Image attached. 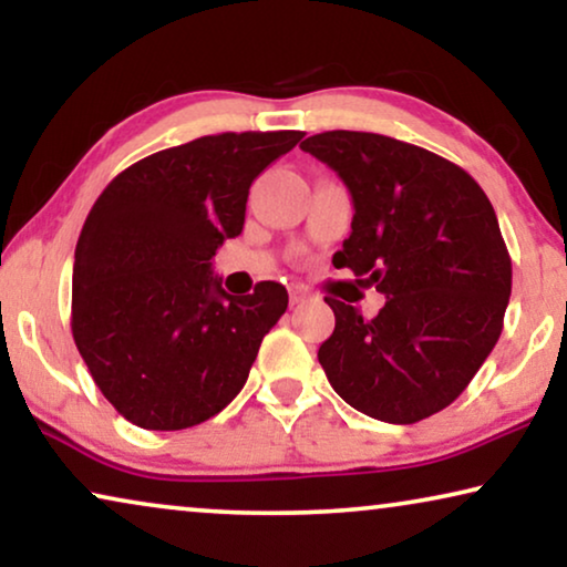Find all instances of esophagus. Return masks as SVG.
Here are the masks:
<instances>
[{
	"instance_id": "1",
	"label": "esophagus",
	"mask_w": 567,
	"mask_h": 567,
	"mask_svg": "<svg viewBox=\"0 0 567 567\" xmlns=\"http://www.w3.org/2000/svg\"><path fill=\"white\" fill-rule=\"evenodd\" d=\"M309 299H312V293L305 291V289H291V293H289V301H291V307H299V305H305V301H309Z\"/></svg>"
}]
</instances>
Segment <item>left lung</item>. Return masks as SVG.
<instances>
[{
    "label": "left lung",
    "mask_w": 567,
    "mask_h": 567,
    "mask_svg": "<svg viewBox=\"0 0 567 567\" xmlns=\"http://www.w3.org/2000/svg\"><path fill=\"white\" fill-rule=\"evenodd\" d=\"M346 183L351 237L336 268L384 293L377 317L324 297L336 330L317 351L359 413L417 423L460 398L491 355L511 297V258L483 188L439 154L367 131L301 142Z\"/></svg>",
    "instance_id": "obj_1"
}]
</instances>
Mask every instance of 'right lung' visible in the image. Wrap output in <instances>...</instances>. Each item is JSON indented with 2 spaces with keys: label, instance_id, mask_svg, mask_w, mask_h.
<instances>
[{
  "label": "right lung",
  "instance_id": "add662e5",
  "mask_svg": "<svg viewBox=\"0 0 567 567\" xmlns=\"http://www.w3.org/2000/svg\"><path fill=\"white\" fill-rule=\"evenodd\" d=\"M301 131L200 136L115 175L74 250L72 332L105 400L138 429L221 413L289 307L281 284L231 297L212 274L245 227L250 185Z\"/></svg>",
  "mask_w": 567,
  "mask_h": 567
}]
</instances>
